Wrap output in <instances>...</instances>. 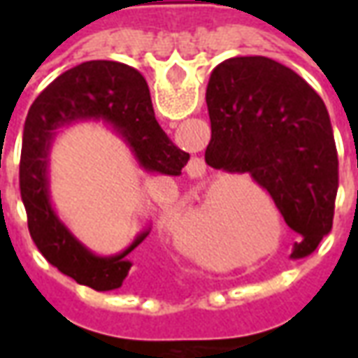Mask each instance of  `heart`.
<instances>
[{
	"instance_id": "obj_1",
	"label": "heart",
	"mask_w": 358,
	"mask_h": 358,
	"mask_svg": "<svg viewBox=\"0 0 358 358\" xmlns=\"http://www.w3.org/2000/svg\"><path fill=\"white\" fill-rule=\"evenodd\" d=\"M261 199H263L266 210L272 215L274 205L264 195H261ZM238 205H240L238 210L245 217V220H249V224L253 228H257V230H266L268 228V220L263 215V210L257 207L255 201H251L248 197H241ZM189 217H192L189 205L180 197H172L163 205V222L171 230L182 228L189 220ZM222 230H224V220L220 217L217 205L210 199H207L205 205L199 209V213H197L194 226L182 238V248L186 249L189 255L209 257L210 259V257H215L218 245H220Z\"/></svg>"
}]
</instances>
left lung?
<instances>
[{
    "mask_svg": "<svg viewBox=\"0 0 358 358\" xmlns=\"http://www.w3.org/2000/svg\"><path fill=\"white\" fill-rule=\"evenodd\" d=\"M207 107V164L249 172L301 236L292 259L310 255L331 230L338 192L336 141L320 95L282 63L249 55L215 66Z\"/></svg>",
    "mask_w": 358,
    "mask_h": 358,
    "instance_id": "obj_1",
    "label": "left lung"
}]
</instances>
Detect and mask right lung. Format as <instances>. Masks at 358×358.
<instances>
[{
    "label": "right lung",
    "instance_id": "obj_1",
    "mask_svg": "<svg viewBox=\"0 0 358 358\" xmlns=\"http://www.w3.org/2000/svg\"><path fill=\"white\" fill-rule=\"evenodd\" d=\"M82 122H101L124 140L141 171L180 176L189 153L178 149L155 118L145 78L118 61H86L66 71L28 110L20 155V195L36 248L63 274L95 292L118 289L132 268L130 253L145 240V226L115 255H97L59 218L51 203L50 153L57 136Z\"/></svg>",
    "mask_w": 358,
    "mask_h": 358
}]
</instances>
